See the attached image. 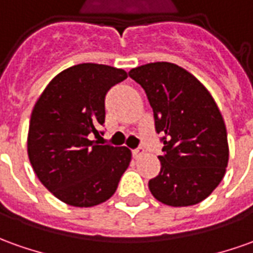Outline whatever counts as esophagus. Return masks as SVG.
I'll use <instances>...</instances> for the list:
<instances>
[{
  "label": "esophagus",
  "instance_id": "34e87169",
  "mask_svg": "<svg viewBox=\"0 0 253 253\" xmlns=\"http://www.w3.org/2000/svg\"><path fill=\"white\" fill-rule=\"evenodd\" d=\"M131 152H133L134 158H140L141 155H144V148H142V147H138V148L133 149Z\"/></svg>",
  "mask_w": 253,
  "mask_h": 253
}]
</instances>
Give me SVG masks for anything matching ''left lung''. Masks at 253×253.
Here are the masks:
<instances>
[{
    "label": "left lung",
    "mask_w": 253,
    "mask_h": 253,
    "mask_svg": "<svg viewBox=\"0 0 253 253\" xmlns=\"http://www.w3.org/2000/svg\"><path fill=\"white\" fill-rule=\"evenodd\" d=\"M128 76L144 88L154 111L163 155L149 191L169 206H191L219 185L228 163L227 130L211 92L170 62L147 63Z\"/></svg>",
    "instance_id": "1"
}]
</instances>
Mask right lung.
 <instances>
[{
  "label": "right lung",
  "mask_w": 253,
  "mask_h": 253,
  "mask_svg": "<svg viewBox=\"0 0 253 253\" xmlns=\"http://www.w3.org/2000/svg\"><path fill=\"white\" fill-rule=\"evenodd\" d=\"M126 77L108 65H75L55 76L34 105L29 159L42 185L68 205L105 202L130 165L128 148L91 140L104 126L106 92Z\"/></svg>",
  "instance_id": "add662e5"
}]
</instances>
